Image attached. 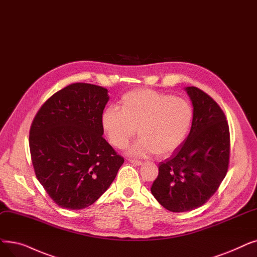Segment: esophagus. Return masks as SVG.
I'll list each match as a JSON object with an SVG mask.
<instances>
[{
	"instance_id": "34e87169",
	"label": "esophagus",
	"mask_w": 257,
	"mask_h": 257,
	"mask_svg": "<svg viewBox=\"0 0 257 257\" xmlns=\"http://www.w3.org/2000/svg\"><path fill=\"white\" fill-rule=\"evenodd\" d=\"M129 162L132 163V164H135L136 166H141L143 164L141 161H137V160H129Z\"/></svg>"
}]
</instances>
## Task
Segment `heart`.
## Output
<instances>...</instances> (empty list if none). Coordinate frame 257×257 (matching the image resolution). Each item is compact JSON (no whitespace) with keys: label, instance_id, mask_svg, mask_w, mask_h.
Segmentation results:
<instances>
[{"label":"heart","instance_id":"obj_1","mask_svg":"<svg viewBox=\"0 0 257 257\" xmlns=\"http://www.w3.org/2000/svg\"><path fill=\"white\" fill-rule=\"evenodd\" d=\"M193 108L182 97L151 89H139L122 95L119 110L108 108L102 116L103 130L115 148H125L141 137L129 154L166 156L182 146L193 122Z\"/></svg>","mask_w":257,"mask_h":257}]
</instances>
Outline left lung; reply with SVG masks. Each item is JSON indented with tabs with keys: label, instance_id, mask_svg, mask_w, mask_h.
<instances>
[{
	"label": "left lung",
	"instance_id": "obj_1",
	"mask_svg": "<svg viewBox=\"0 0 257 257\" xmlns=\"http://www.w3.org/2000/svg\"><path fill=\"white\" fill-rule=\"evenodd\" d=\"M193 105L190 133L169 159L162 162L151 186L156 200L171 212L203 206L224 180L230 159V131L224 111L196 87H186Z\"/></svg>",
	"mask_w": 257,
	"mask_h": 257
}]
</instances>
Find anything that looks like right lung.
<instances>
[{
	"label": "right lung",
	"instance_id": "right-lung-1",
	"mask_svg": "<svg viewBox=\"0 0 257 257\" xmlns=\"http://www.w3.org/2000/svg\"><path fill=\"white\" fill-rule=\"evenodd\" d=\"M104 87L74 83L55 92L38 111L29 132L36 176L58 206L92 205L114 181L124 163L102 137Z\"/></svg>",
	"mask_w": 257,
	"mask_h": 257
}]
</instances>
